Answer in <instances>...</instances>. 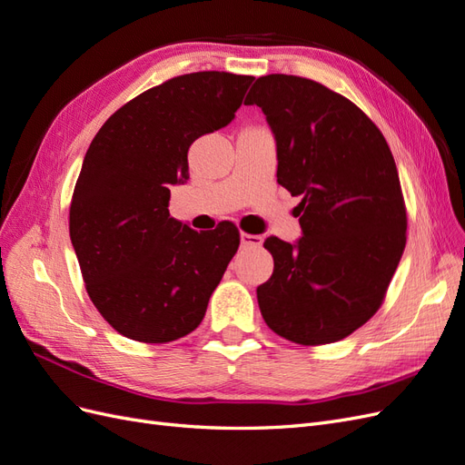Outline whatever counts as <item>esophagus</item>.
<instances>
[{
	"mask_svg": "<svg viewBox=\"0 0 465 465\" xmlns=\"http://www.w3.org/2000/svg\"><path fill=\"white\" fill-rule=\"evenodd\" d=\"M241 242L244 248H260L263 238L260 234H250V232H242L241 234Z\"/></svg>",
	"mask_w": 465,
	"mask_h": 465,
	"instance_id": "1",
	"label": "esophagus"
}]
</instances>
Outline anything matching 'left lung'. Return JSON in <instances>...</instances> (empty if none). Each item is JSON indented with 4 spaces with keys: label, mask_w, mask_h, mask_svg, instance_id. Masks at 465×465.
<instances>
[{
    "label": "left lung",
    "mask_w": 465,
    "mask_h": 465,
    "mask_svg": "<svg viewBox=\"0 0 465 465\" xmlns=\"http://www.w3.org/2000/svg\"><path fill=\"white\" fill-rule=\"evenodd\" d=\"M244 104L275 135L277 182L302 198L297 244L263 242L273 273L258 287L262 316L292 343L340 341L376 314L405 248L391 151L359 106L311 79L260 77Z\"/></svg>",
    "instance_id": "1"
}]
</instances>
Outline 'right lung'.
Here are the masks:
<instances>
[{
  "instance_id": "add662e5",
  "label": "right lung",
  "mask_w": 465,
  "mask_h": 465,
  "mask_svg": "<svg viewBox=\"0 0 465 465\" xmlns=\"http://www.w3.org/2000/svg\"><path fill=\"white\" fill-rule=\"evenodd\" d=\"M252 75L173 77L125 103L91 142L69 207V236L96 311L124 337L168 343L200 326L241 244L223 221L198 232L168 213L188 149L224 128Z\"/></svg>"
}]
</instances>
